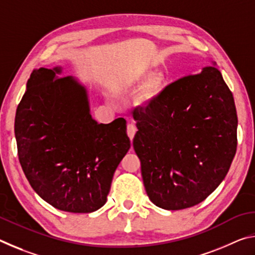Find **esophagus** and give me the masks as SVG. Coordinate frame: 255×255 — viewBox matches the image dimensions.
I'll list each match as a JSON object with an SVG mask.
<instances>
[{
    "label": "esophagus",
    "instance_id": "esophagus-1",
    "mask_svg": "<svg viewBox=\"0 0 255 255\" xmlns=\"http://www.w3.org/2000/svg\"><path fill=\"white\" fill-rule=\"evenodd\" d=\"M136 131H137V128H136L135 125L129 124L127 126V135H128L129 138H130V140L133 139V136H135Z\"/></svg>",
    "mask_w": 255,
    "mask_h": 255
}]
</instances>
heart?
Instances as JSON below:
<instances>
[{"mask_svg":"<svg viewBox=\"0 0 255 255\" xmlns=\"http://www.w3.org/2000/svg\"><path fill=\"white\" fill-rule=\"evenodd\" d=\"M162 84L163 81L159 76H154L149 80V82L146 85V94H147L148 98L155 97L159 91L162 90Z\"/></svg>","mask_w":255,"mask_h":255,"instance_id":"1","label":"heart"}]
</instances>
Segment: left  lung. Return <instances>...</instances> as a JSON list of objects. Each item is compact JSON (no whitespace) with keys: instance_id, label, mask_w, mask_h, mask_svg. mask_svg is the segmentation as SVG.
I'll list each match as a JSON object with an SVG mask.
<instances>
[{"instance_id":"8db88e82","label":"left lung","mask_w":255,"mask_h":255,"mask_svg":"<svg viewBox=\"0 0 255 255\" xmlns=\"http://www.w3.org/2000/svg\"><path fill=\"white\" fill-rule=\"evenodd\" d=\"M132 116L133 149L154 205L190 208L221 184L236 153L237 115L216 63L167 85Z\"/></svg>"}]
</instances>
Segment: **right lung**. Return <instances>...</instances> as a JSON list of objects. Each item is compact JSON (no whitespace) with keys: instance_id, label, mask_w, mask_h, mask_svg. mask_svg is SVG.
I'll return each instance as SVG.
<instances>
[{"instance_id":"1","label":"right lung","mask_w":255,"mask_h":255,"mask_svg":"<svg viewBox=\"0 0 255 255\" xmlns=\"http://www.w3.org/2000/svg\"><path fill=\"white\" fill-rule=\"evenodd\" d=\"M60 68L34 70L16 108L21 167L32 189L55 208L92 213L106 204L112 178L130 148L126 120L98 124L86 91Z\"/></svg>"}]
</instances>
